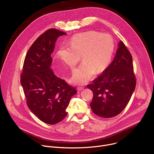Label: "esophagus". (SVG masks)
Listing matches in <instances>:
<instances>
[{
    "mask_svg": "<svg viewBox=\"0 0 154 154\" xmlns=\"http://www.w3.org/2000/svg\"><path fill=\"white\" fill-rule=\"evenodd\" d=\"M77 90H79V91H81V90H82L84 89V87H83V86H77Z\"/></svg>",
    "mask_w": 154,
    "mask_h": 154,
    "instance_id": "1",
    "label": "esophagus"
}]
</instances>
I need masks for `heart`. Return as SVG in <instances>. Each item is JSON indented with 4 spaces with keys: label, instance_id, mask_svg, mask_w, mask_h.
I'll use <instances>...</instances> for the list:
<instances>
[{
    "label": "heart",
    "instance_id": "heart-1",
    "mask_svg": "<svg viewBox=\"0 0 154 154\" xmlns=\"http://www.w3.org/2000/svg\"><path fill=\"white\" fill-rule=\"evenodd\" d=\"M69 46L59 48L57 55L64 64L73 69L80 61L83 63L74 70L71 81L74 84H85L95 72H103L110 63L115 51V42L111 35L96 31L74 35Z\"/></svg>",
    "mask_w": 154,
    "mask_h": 154
}]
</instances>
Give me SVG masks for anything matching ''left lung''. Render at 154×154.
I'll use <instances>...</instances> for the list:
<instances>
[{"label": "left lung", "mask_w": 154, "mask_h": 154, "mask_svg": "<svg viewBox=\"0 0 154 154\" xmlns=\"http://www.w3.org/2000/svg\"><path fill=\"white\" fill-rule=\"evenodd\" d=\"M136 84L132 57L124 43L120 41L112 63L87 86L93 93L90 103L93 112L105 118L119 115L129 102Z\"/></svg>", "instance_id": "obj_1"}]
</instances>
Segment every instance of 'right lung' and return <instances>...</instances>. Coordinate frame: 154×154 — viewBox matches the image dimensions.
I'll use <instances>...</instances> for the list:
<instances>
[{
	"mask_svg": "<svg viewBox=\"0 0 154 154\" xmlns=\"http://www.w3.org/2000/svg\"><path fill=\"white\" fill-rule=\"evenodd\" d=\"M66 34L56 29L41 34L29 49L20 73V83L29 108L48 124H57L66 117V109L77 93L74 87L55 75L50 68L55 42L59 36Z\"/></svg>",
	"mask_w": 154,
	"mask_h": 154,
	"instance_id": "add662e5",
	"label": "right lung"
}]
</instances>
